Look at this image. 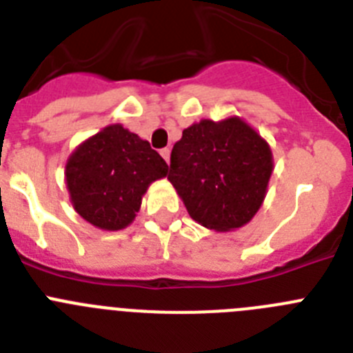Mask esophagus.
<instances>
[{"label":"esophagus","instance_id":"obj_1","mask_svg":"<svg viewBox=\"0 0 353 353\" xmlns=\"http://www.w3.org/2000/svg\"><path fill=\"white\" fill-rule=\"evenodd\" d=\"M161 155H162V157H164V161H166L168 164H170V155H171V150H170V148H162V150H161Z\"/></svg>","mask_w":353,"mask_h":353}]
</instances>
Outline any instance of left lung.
I'll return each instance as SVG.
<instances>
[{"mask_svg":"<svg viewBox=\"0 0 353 353\" xmlns=\"http://www.w3.org/2000/svg\"><path fill=\"white\" fill-rule=\"evenodd\" d=\"M274 170L269 143L242 118L201 120L171 150L168 180L201 226L232 232L263 203Z\"/></svg>","mask_w":353,"mask_h":353,"instance_id":"1","label":"left lung"}]
</instances>
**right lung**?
Masks as SVG:
<instances>
[{
    "label": "right lung",
    "mask_w": 353,
    "mask_h": 353,
    "mask_svg": "<svg viewBox=\"0 0 353 353\" xmlns=\"http://www.w3.org/2000/svg\"><path fill=\"white\" fill-rule=\"evenodd\" d=\"M166 174V161L120 123L104 127L81 143L65 164L74 210L105 232L129 226L150 183Z\"/></svg>",
    "instance_id": "add662e5"
}]
</instances>
